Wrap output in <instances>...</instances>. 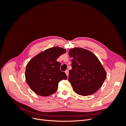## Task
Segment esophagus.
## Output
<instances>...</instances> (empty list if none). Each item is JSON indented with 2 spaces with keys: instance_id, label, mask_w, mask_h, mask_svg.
<instances>
[{
  "instance_id": "obj_1",
  "label": "esophagus",
  "mask_w": 126,
  "mask_h": 126,
  "mask_svg": "<svg viewBox=\"0 0 126 126\" xmlns=\"http://www.w3.org/2000/svg\"><path fill=\"white\" fill-rule=\"evenodd\" d=\"M65 73H66V75H67V76H68V75H69V70H66V71H65Z\"/></svg>"
}]
</instances>
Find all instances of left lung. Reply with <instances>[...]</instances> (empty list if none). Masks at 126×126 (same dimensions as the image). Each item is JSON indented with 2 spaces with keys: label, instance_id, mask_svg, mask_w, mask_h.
I'll return each instance as SVG.
<instances>
[{
  "label": "left lung",
  "instance_id": "1",
  "mask_svg": "<svg viewBox=\"0 0 126 126\" xmlns=\"http://www.w3.org/2000/svg\"><path fill=\"white\" fill-rule=\"evenodd\" d=\"M72 69L69 81L75 92L83 96L94 94L106 78V72L97 57L91 51L81 48L69 51Z\"/></svg>",
  "mask_w": 126,
  "mask_h": 126
}]
</instances>
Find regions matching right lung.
<instances>
[{
	"label": "right lung",
	"mask_w": 126,
	"mask_h": 126,
	"mask_svg": "<svg viewBox=\"0 0 126 126\" xmlns=\"http://www.w3.org/2000/svg\"><path fill=\"white\" fill-rule=\"evenodd\" d=\"M66 52V49L54 47L39 53L27 64L25 77L31 89L38 95L48 96L58 89V83L67 78L60 69L61 63L57 59Z\"/></svg>",
	"instance_id": "right-lung-1"
}]
</instances>
